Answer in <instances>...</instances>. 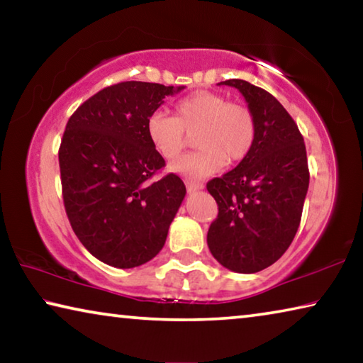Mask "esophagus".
Segmentation results:
<instances>
[{"mask_svg": "<svg viewBox=\"0 0 363 363\" xmlns=\"http://www.w3.org/2000/svg\"><path fill=\"white\" fill-rule=\"evenodd\" d=\"M186 187H187V192L192 194L196 192V190H201L205 186L201 182H195V181H186Z\"/></svg>", "mask_w": 363, "mask_h": 363, "instance_id": "1", "label": "esophagus"}]
</instances>
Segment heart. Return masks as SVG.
Masks as SVG:
<instances>
[{
	"label": "heart",
	"mask_w": 363,
	"mask_h": 363,
	"mask_svg": "<svg viewBox=\"0 0 363 363\" xmlns=\"http://www.w3.org/2000/svg\"><path fill=\"white\" fill-rule=\"evenodd\" d=\"M147 138L164 160H174L194 134L199 149L171 164L174 173L189 177L211 176L225 162L248 155L256 139V120L247 106L230 102L213 91H196L176 102L174 116L153 112L147 118Z\"/></svg>",
	"instance_id": "heart-1"
}]
</instances>
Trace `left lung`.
Returning a JSON list of instances; mask_svg holds the SVG:
<instances>
[{
    "label": "left lung",
    "instance_id": "1",
    "mask_svg": "<svg viewBox=\"0 0 363 363\" xmlns=\"http://www.w3.org/2000/svg\"><path fill=\"white\" fill-rule=\"evenodd\" d=\"M240 91L256 120V139L237 168L206 184L218 203L208 248L225 269L255 274L280 259L301 223L309 187L304 139L275 97L245 79Z\"/></svg>",
    "mask_w": 363,
    "mask_h": 363
}]
</instances>
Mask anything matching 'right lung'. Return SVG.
I'll return each instance as SVG.
<instances>
[{"instance_id": "1", "label": "right lung", "mask_w": 363, "mask_h": 363, "mask_svg": "<svg viewBox=\"0 0 363 363\" xmlns=\"http://www.w3.org/2000/svg\"><path fill=\"white\" fill-rule=\"evenodd\" d=\"M184 86L123 82L79 106L59 149L65 213L97 259L131 269L155 257L186 196L181 177L152 182L164 160L147 138V118Z\"/></svg>"}]
</instances>
